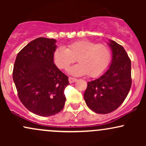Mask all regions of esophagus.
Segmentation results:
<instances>
[{"instance_id": "1", "label": "esophagus", "mask_w": 146, "mask_h": 146, "mask_svg": "<svg viewBox=\"0 0 146 146\" xmlns=\"http://www.w3.org/2000/svg\"><path fill=\"white\" fill-rule=\"evenodd\" d=\"M68 81H69V83L71 84V83L75 82H76L77 81V79L70 77V78H68Z\"/></svg>"}]
</instances>
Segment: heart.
I'll return each instance as SVG.
<instances>
[{
  "instance_id": "1",
  "label": "heart",
  "mask_w": 146,
  "mask_h": 146,
  "mask_svg": "<svg viewBox=\"0 0 146 146\" xmlns=\"http://www.w3.org/2000/svg\"><path fill=\"white\" fill-rule=\"evenodd\" d=\"M76 58L80 63L68 69L70 74L74 76L88 74L91 78H97L108 69L112 53L106 44L78 40L70 43L66 48L58 46L53 53V62L60 69H68Z\"/></svg>"
}]
</instances>
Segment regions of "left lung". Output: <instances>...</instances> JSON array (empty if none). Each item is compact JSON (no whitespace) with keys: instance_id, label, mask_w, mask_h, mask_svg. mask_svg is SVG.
<instances>
[{"instance_id":"obj_1","label":"left lung","mask_w":146,"mask_h":146,"mask_svg":"<svg viewBox=\"0 0 146 146\" xmlns=\"http://www.w3.org/2000/svg\"><path fill=\"white\" fill-rule=\"evenodd\" d=\"M113 53L110 67L102 76L88 82L84 94L87 106L95 113L114 111L126 98L132 84L131 61L121 45L108 43Z\"/></svg>"}]
</instances>
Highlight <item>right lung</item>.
Returning a JSON list of instances; mask_svg holds the SVG:
<instances>
[{
  "label": "right lung",
  "mask_w": 146,
  "mask_h": 146,
  "mask_svg": "<svg viewBox=\"0 0 146 146\" xmlns=\"http://www.w3.org/2000/svg\"><path fill=\"white\" fill-rule=\"evenodd\" d=\"M56 40L38 38L18 53L13 80L18 98L31 113L48 117L63 109L68 77L56 66L53 53Z\"/></svg>",
  "instance_id": "obj_1"
}]
</instances>
